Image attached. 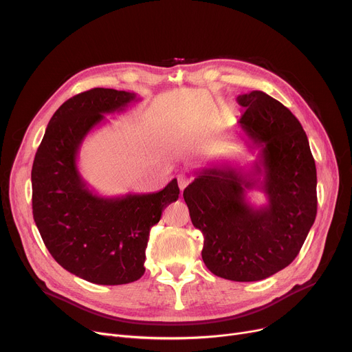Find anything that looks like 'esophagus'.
Segmentation results:
<instances>
[{
	"instance_id": "1",
	"label": "esophagus",
	"mask_w": 352,
	"mask_h": 352,
	"mask_svg": "<svg viewBox=\"0 0 352 352\" xmlns=\"http://www.w3.org/2000/svg\"><path fill=\"white\" fill-rule=\"evenodd\" d=\"M177 179H178V187H179L181 192H182L184 190H186V187L191 182V179H190L186 174H179V175L177 177Z\"/></svg>"
}]
</instances>
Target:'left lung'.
I'll return each mask as SVG.
<instances>
[{
  "instance_id": "1",
  "label": "left lung",
  "mask_w": 352,
  "mask_h": 352,
  "mask_svg": "<svg viewBox=\"0 0 352 352\" xmlns=\"http://www.w3.org/2000/svg\"><path fill=\"white\" fill-rule=\"evenodd\" d=\"M245 108L238 125L258 160L250 171L204 168L184 190L190 217L204 235L202 260L221 278L265 280L298 255L317 217V170L300 121L263 91L236 97ZM260 188L269 204L246 201Z\"/></svg>"
}]
</instances>
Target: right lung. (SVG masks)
Masks as SVG:
<instances>
[{
  "label": "right lung",
  "mask_w": 352,
  "mask_h": 352,
  "mask_svg": "<svg viewBox=\"0 0 352 352\" xmlns=\"http://www.w3.org/2000/svg\"><path fill=\"white\" fill-rule=\"evenodd\" d=\"M135 100L134 92L111 88L67 100L50 120L32 164V215L47 250L64 270L100 285L141 278L150 230L179 194L174 178L158 192L105 198L87 187L77 168L91 129Z\"/></svg>",
  "instance_id": "1"
}]
</instances>
